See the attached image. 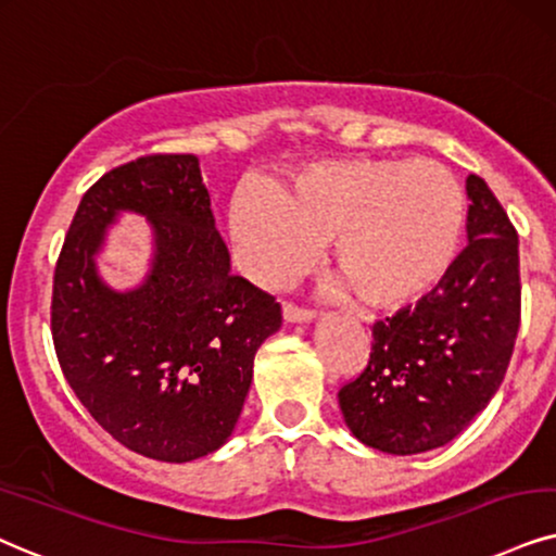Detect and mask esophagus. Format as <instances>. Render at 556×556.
<instances>
[{
	"mask_svg": "<svg viewBox=\"0 0 556 556\" xmlns=\"http://www.w3.org/2000/svg\"><path fill=\"white\" fill-rule=\"evenodd\" d=\"M285 318L290 323H305V320H313L315 318V311L307 305H298V302L287 300L285 302Z\"/></svg>",
	"mask_w": 556,
	"mask_h": 556,
	"instance_id": "34e87169",
	"label": "esophagus"
}]
</instances>
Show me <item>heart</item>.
Here are the masks:
<instances>
[{"label":"heart","mask_w":556,"mask_h":556,"mask_svg":"<svg viewBox=\"0 0 556 556\" xmlns=\"http://www.w3.org/2000/svg\"><path fill=\"white\" fill-rule=\"evenodd\" d=\"M465 228V194L431 159L311 164L274 189L245 181L230 202L243 269L282 285L330 241L336 271L369 305L392 307L439 285Z\"/></svg>","instance_id":"1"}]
</instances>
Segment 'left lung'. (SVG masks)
Segmentation results:
<instances>
[{
    "label": "left lung",
    "mask_w": 556,
    "mask_h": 556,
    "mask_svg": "<svg viewBox=\"0 0 556 556\" xmlns=\"http://www.w3.org/2000/svg\"><path fill=\"white\" fill-rule=\"evenodd\" d=\"M467 238L416 307L371 323V351L339 390L351 433L388 454L444 446L488 407L521 326L518 233L497 197L467 177Z\"/></svg>",
    "instance_id": "8db88e82"
}]
</instances>
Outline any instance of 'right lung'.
Segmentation results:
<instances>
[{
    "mask_svg": "<svg viewBox=\"0 0 556 556\" xmlns=\"http://www.w3.org/2000/svg\"><path fill=\"white\" fill-rule=\"evenodd\" d=\"M157 233L147 282L110 291L93 269L117 212ZM282 305L230 274V256L192 153H151L84 192L53 271L51 333L63 377L89 416L130 452L192 462L220 448Z\"/></svg>",
    "mask_w": 556,
    "mask_h": 556,
    "instance_id": "add662e5",
    "label": "right lung"
}]
</instances>
